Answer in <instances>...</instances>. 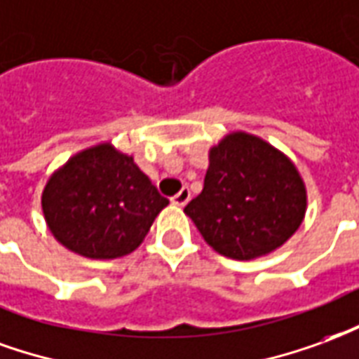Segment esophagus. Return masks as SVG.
<instances>
[{
    "mask_svg": "<svg viewBox=\"0 0 359 359\" xmlns=\"http://www.w3.org/2000/svg\"><path fill=\"white\" fill-rule=\"evenodd\" d=\"M189 198H191V191L187 189V187H183V189L177 193L176 197H172V205L185 206L187 203H189Z\"/></svg>",
    "mask_w": 359,
    "mask_h": 359,
    "instance_id": "1",
    "label": "esophagus"
}]
</instances>
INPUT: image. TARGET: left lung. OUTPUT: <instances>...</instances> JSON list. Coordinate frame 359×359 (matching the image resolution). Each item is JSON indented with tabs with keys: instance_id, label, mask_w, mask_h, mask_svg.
<instances>
[{
	"instance_id": "1",
	"label": "left lung",
	"mask_w": 359,
	"mask_h": 359,
	"mask_svg": "<svg viewBox=\"0 0 359 359\" xmlns=\"http://www.w3.org/2000/svg\"><path fill=\"white\" fill-rule=\"evenodd\" d=\"M201 195L183 212L216 252L255 260L273 252L304 219V180L287 154L247 132L227 133L208 153Z\"/></svg>"
}]
</instances>
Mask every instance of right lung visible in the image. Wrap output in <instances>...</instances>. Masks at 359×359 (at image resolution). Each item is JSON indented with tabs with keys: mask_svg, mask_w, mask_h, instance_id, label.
I'll list each match as a JSON object with an SVG mask.
<instances>
[{
	"mask_svg": "<svg viewBox=\"0 0 359 359\" xmlns=\"http://www.w3.org/2000/svg\"><path fill=\"white\" fill-rule=\"evenodd\" d=\"M164 198L133 162L111 143L70 156L41 193L49 231L62 247L91 260H112L140 247Z\"/></svg>",
	"mask_w": 359,
	"mask_h": 359,
	"instance_id": "right-lung-1",
	"label": "right lung"
}]
</instances>
